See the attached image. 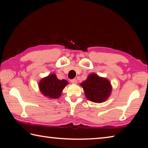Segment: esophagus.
Segmentation results:
<instances>
[{
  "label": "esophagus",
  "instance_id": "34e87169",
  "mask_svg": "<svg viewBox=\"0 0 148 148\" xmlns=\"http://www.w3.org/2000/svg\"><path fill=\"white\" fill-rule=\"evenodd\" d=\"M71 82L72 84H76L77 83V80L76 79H71Z\"/></svg>",
  "mask_w": 148,
  "mask_h": 148
}]
</instances>
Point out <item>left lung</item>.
<instances>
[{"instance_id":"1","label":"left lung","mask_w":148,"mask_h":148,"mask_svg":"<svg viewBox=\"0 0 148 148\" xmlns=\"http://www.w3.org/2000/svg\"><path fill=\"white\" fill-rule=\"evenodd\" d=\"M87 100L96 103H101L109 98L112 87L108 79L95 73L90 74L84 82L80 84Z\"/></svg>"}]
</instances>
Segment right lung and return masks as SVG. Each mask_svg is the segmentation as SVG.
Segmentation results:
<instances>
[{"label": "right lung", "mask_w": 148, "mask_h": 148, "mask_svg": "<svg viewBox=\"0 0 148 148\" xmlns=\"http://www.w3.org/2000/svg\"><path fill=\"white\" fill-rule=\"evenodd\" d=\"M69 82L66 79H59L56 74H50L38 82L39 89L44 97L49 99H59L62 91Z\"/></svg>", "instance_id": "1"}]
</instances>
